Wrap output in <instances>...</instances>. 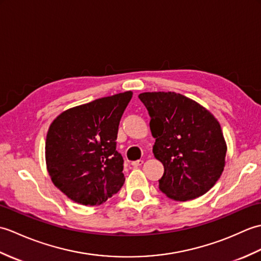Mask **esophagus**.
Returning <instances> with one entry per match:
<instances>
[{"label":"esophagus","instance_id":"34e87169","mask_svg":"<svg viewBox=\"0 0 261 261\" xmlns=\"http://www.w3.org/2000/svg\"><path fill=\"white\" fill-rule=\"evenodd\" d=\"M143 164V160H136V162H132L131 165L134 166V167H139V166H141Z\"/></svg>","mask_w":261,"mask_h":261}]
</instances>
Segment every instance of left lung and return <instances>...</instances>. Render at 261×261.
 <instances>
[{
  "mask_svg": "<svg viewBox=\"0 0 261 261\" xmlns=\"http://www.w3.org/2000/svg\"><path fill=\"white\" fill-rule=\"evenodd\" d=\"M156 138L153 154L164 165L159 190L188 201L203 195L222 174L226 145L218 120L193 99L174 92L139 95Z\"/></svg>",
  "mask_w": 261,
  "mask_h": 261,
  "instance_id": "obj_1",
  "label": "left lung"
}]
</instances>
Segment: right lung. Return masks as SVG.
Here are the masks:
<instances>
[{
	"label": "right lung",
	"mask_w": 261,
	"mask_h": 261,
	"mask_svg": "<svg viewBox=\"0 0 261 261\" xmlns=\"http://www.w3.org/2000/svg\"><path fill=\"white\" fill-rule=\"evenodd\" d=\"M132 92L102 97L65 111L46 139L48 173L74 202L99 205L124 184L123 157L116 151L121 116Z\"/></svg>",
	"instance_id": "right-lung-1"
}]
</instances>
